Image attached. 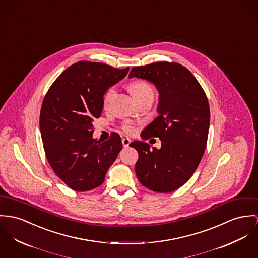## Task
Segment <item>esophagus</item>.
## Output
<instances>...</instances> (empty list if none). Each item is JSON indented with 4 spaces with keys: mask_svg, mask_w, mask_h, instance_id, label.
I'll return each instance as SVG.
<instances>
[{
    "mask_svg": "<svg viewBox=\"0 0 258 258\" xmlns=\"http://www.w3.org/2000/svg\"><path fill=\"white\" fill-rule=\"evenodd\" d=\"M121 142H122V145L123 147H127L131 143V139H121Z\"/></svg>",
    "mask_w": 258,
    "mask_h": 258,
    "instance_id": "34e87169",
    "label": "esophagus"
}]
</instances>
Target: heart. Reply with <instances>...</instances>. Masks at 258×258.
<instances>
[{"label":"heart","mask_w":258,"mask_h":258,"mask_svg":"<svg viewBox=\"0 0 258 258\" xmlns=\"http://www.w3.org/2000/svg\"><path fill=\"white\" fill-rule=\"evenodd\" d=\"M128 89L134 98L138 102L147 97H153V89L147 82L143 80H135L128 84ZM115 90L113 87L109 88L103 97V107L107 108L109 102L113 97ZM122 130L127 135H133L135 133V126L132 124H125L122 126Z\"/></svg>","instance_id":"1"}]
</instances>
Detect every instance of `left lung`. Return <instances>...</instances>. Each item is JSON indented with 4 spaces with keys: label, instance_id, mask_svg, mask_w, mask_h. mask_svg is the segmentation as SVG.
I'll use <instances>...</instances> for the list:
<instances>
[{
    "label": "left lung",
    "instance_id": "obj_1",
    "mask_svg": "<svg viewBox=\"0 0 258 258\" xmlns=\"http://www.w3.org/2000/svg\"><path fill=\"white\" fill-rule=\"evenodd\" d=\"M155 84L159 116L141 138H159L161 148L136 140V174L140 183L156 192H171L183 185L202 158L208 138L210 109L204 90L194 75L178 62L157 61L133 68L128 78Z\"/></svg>",
    "mask_w": 258,
    "mask_h": 258
}]
</instances>
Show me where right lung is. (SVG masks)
<instances>
[{
	"label": "right lung",
	"mask_w": 258,
	"mask_h": 258,
	"mask_svg": "<svg viewBox=\"0 0 258 258\" xmlns=\"http://www.w3.org/2000/svg\"><path fill=\"white\" fill-rule=\"evenodd\" d=\"M128 70L80 60L59 75L43 100L40 132L46 157L55 174L74 190L101 185L122 148L117 133L103 142L93 139L92 122L102 114L107 89Z\"/></svg>",
	"instance_id": "add662e5"
}]
</instances>
